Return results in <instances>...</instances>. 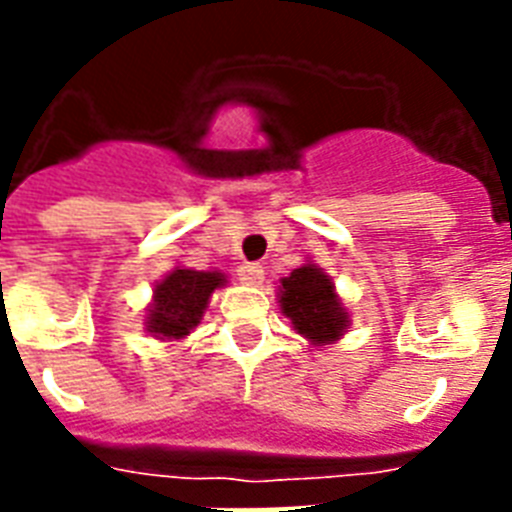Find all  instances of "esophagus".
<instances>
[{
    "mask_svg": "<svg viewBox=\"0 0 512 512\" xmlns=\"http://www.w3.org/2000/svg\"><path fill=\"white\" fill-rule=\"evenodd\" d=\"M263 276H265V271L260 263L239 265V279L244 281V284H252V287H255V284H260V281H263Z\"/></svg>",
    "mask_w": 512,
    "mask_h": 512,
    "instance_id": "obj_1",
    "label": "esophagus"
}]
</instances>
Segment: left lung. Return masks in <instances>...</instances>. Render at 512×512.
<instances>
[{
    "label": "left lung",
    "mask_w": 512,
    "mask_h": 512,
    "mask_svg": "<svg viewBox=\"0 0 512 512\" xmlns=\"http://www.w3.org/2000/svg\"><path fill=\"white\" fill-rule=\"evenodd\" d=\"M281 311L313 345H329L345 332L348 316L335 295V284L316 265H303L281 279Z\"/></svg>",
    "instance_id": "1"
}]
</instances>
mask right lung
Here are the masks:
<instances>
[{
  "label": "right lung",
  "instance_id": "1",
  "mask_svg": "<svg viewBox=\"0 0 512 512\" xmlns=\"http://www.w3.org/2000/svg\"><path fill=\"white\" fill-rule=\"evenodd\" d=\"M225 276L217 271L177 268L154 289L148 332L159 340H180L201 321L209 295L223 287Z\"/></svg>",
  "mask_w": 512,
  "mask_h": 512
}]
</instances>
